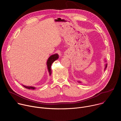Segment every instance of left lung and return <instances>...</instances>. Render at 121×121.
Listing matches in <instances>:
<instances>
[{
  "instance_id": "1",
  "label": "left lung",
  "mask_w": 121,
  "mask_h": 121,
  "mask_svg": "<svg viewBox=\"0 0 121 121\" xmlns=\"http://www.w3.org/2000/svg\"><path fill=\"white\" fill-rule=\"evenodd\" d=\"M105 62H106V59H105ZM107 67V63H106L105 64V68H104V70L106 69V67ZM78 82H79V83H81V82L80 81H78Z\"/></svg>"
}]
</instances>
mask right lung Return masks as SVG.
<instances>
[{
	"mask_svg": "<svg viewBox=\"0 0 121 121\" xmlns=\"http://www.w3.org/2000/svg\"><path fill=\"white\" fill-rule=\"evenodd\" d=\"M59 58V56L57 54H55L54 55H53L51 56L48 59L47 61V63H46V65H47V69H48V71L49 72V75L51 76V74H52V71H51V65L52 64H53V63L56 61V60H57L58 58ZM24 87H25L26 89H31V90H35L36 89V88H35L34 87H32V86H25V85H23Z\"/></svg>",
	"mask_w": 121,
	"mask_h": 121,
	"instance_id": "obj_1",
	"label": "right lung"
}]
</instances>
